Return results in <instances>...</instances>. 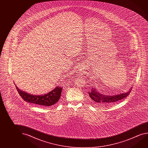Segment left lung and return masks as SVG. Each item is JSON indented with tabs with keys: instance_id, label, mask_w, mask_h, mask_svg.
<instances>
[{
	"instance_id": "obj_1",
	"label": "left lung",
	"mask_w": 148,
	"mask_h": 148,
	"mask_svg": "<svg viewBox=\"0 0 148 148\" xmlns=\"http://www.w3.org/2000/svg\"><path fill=\"white\" fill-rule=\"evenodd\" d=\"M131 90L130 89L127 92H124L121 94L109 96L100 94L95 89L92 88L91 91L88 92V94L90 97V101L91 103L95 104L105 105L112 104L127 97L130 95Z\"/></svg>"
}]
</instances>
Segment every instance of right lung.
<instances>
[{
    "instance_id": "obj_1",
    "label": "right lung",
    "mask_w": 148,
    "mask_h": 148,
    "mask_svg": "<svg viewBox=\"0 0 148 148\" xmlns=\"http://www.w3.org/2000/svg\"><path fill=\"white\" fill-rule=\"evenodd\" d=\"M17 92L20 94V96L26 102L33 103L34 104L40 105L43 106H50L55 104L58 102L60 98L62 87H56L51 92L46 94L42 95H33L25 92L23 90L18 89L16 87Z\"/></svg>"
}]
</instances>
